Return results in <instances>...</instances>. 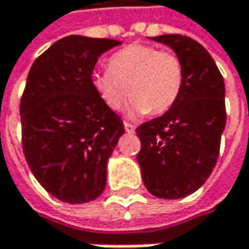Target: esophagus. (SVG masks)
Returning a JSON list of instances; mask_svg holds the SVG:
<instances>
[{
	"label": "esophagus",
	"mask_w": 249,
	"mask_h": 249,
	"mask_svg": "<svg viewBox=\"0 0 249 249\" xmlns=\"http://www.w3.org/2000/svg\"><path fill=\"white\" fill-rule=\"evenodd\" d=\"M124 126H125V131L128 132V134H132L134 131H135V126L132 124H129V123H124Z\"/></svg>",
	"instance_id": "1"
}]
</instances>
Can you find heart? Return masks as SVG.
Instances as JSON below:
<instances>
[{
  "label": "heart",
  "instance_id": "1",
  "mask_svg": "<svg viewBox=\"0 0 249 249\" xmlns=\"http://www.w3.org/2000/svg\"><path fill=\"white\" fill-rule=\"evenodd\" d=\"M181 60L154 46L131 44L109 59L107 71L92 75V86L112 111L121 109L131 95V115L163 114L178 98L183 86Z\"/></svg>",
  "mask_w": 249,
  "mask_h": 249
}]
</instances>
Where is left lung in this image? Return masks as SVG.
<instances>
[{
  "label": "left lung",
  "mask_w": 249,
  "mask_h": 249,
  "mask_svg": "<svg viewBox=\"0 0 249 249\" xmlns=\"http://www.w3.org/2000/svg\"><path fill=\"white\" fill-rule=\"evenodd\" d=\"M151 40L173 49L184 79L173 107L135 129L141 141L137 161L151 195L180 199L195 193L218 161L226 124L224 77L196 40L181 34Z\"/></svg>",
  "instance_id": "obj_1"
}]
</instances>
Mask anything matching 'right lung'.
Instances as JSON below:
<instances>
[{
    "label": "right lung",
    "instance_id": "1",
    "mask_svg": "<svg viewBox=\"0 0 249 249\" xmlns=\"http://www.w3.org/2000/svg\"><path fill=\"white\" fill-rule=\"evenodd\" d=\"M111 38L68 36L38 56L20 105L23 150L37 181L56 199L86 203L107 186V164L125 132L121 118L92 86Z\"/></svg>",
    "mask_w": 249,
    "mask_h": 249
}]
</instances>
